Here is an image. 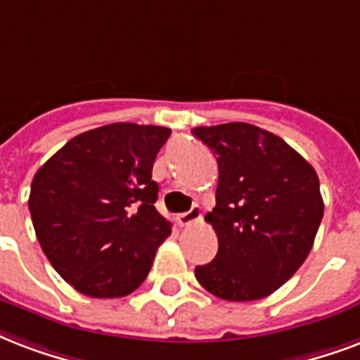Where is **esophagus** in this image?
I'll use <instances>...</instances> for the list:
<instances>
[{
	"instance_id": "esophagus-1",
	"label": "esophagus",
	"mask_w": 360,
	"mask_h": 360,
	"mask_svg": "<svg viewBox=\"0 0 360 360\" xmlns=\"http://www.w3.org/2000/svg\"><path fill=\"white\" fill-rule=\"evenodd\" d=\"M200 219H202V211H200V207H196V205H192L191 210L185 211V213H179V215L175 217V223L179 224V226H188V224L196 223Z\"/></svg>"
}]
</instances>
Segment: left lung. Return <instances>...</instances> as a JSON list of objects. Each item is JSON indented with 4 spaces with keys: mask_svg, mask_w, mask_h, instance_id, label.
I'll use <instances>...</instances> for the list:
<instances>
[{
    "mask_svg": "<svg viewBox=\"0 0 360 360\" xmlns=\"http://www.w3.org/2000/svg\"><path fill=\"white\" fill-rule=\"evenodd\" d=\"M192 134L219 164L217 205L205 215L219 251L194 276L223 300L264 298L295 276L314 247L325 211L319 177L290 145L259 126L229 122Z\"/></svg>",
    "mask_w": 360,
    "mask_h": 360,
    "instance_id": "left-lung-1",
    "label": "left lung"
}]
</instances>
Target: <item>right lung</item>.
<instances>
[{
	"label": "right lung",
	"instance_id": "add662e5",
	"mask_svg": "<svg viewBox=\"0 0 360 360\" xmlns=\"http://www.w3.org/2000/svg\"><path fill=\"white\" fill-rule=\"evenodd\" d=\"M172 130L115 122L82 131L37 169L30 192L35 236L79 292L120 298L149 274L172 224L156 211L153 164Z\"/></svg>",
	"mask_w": 360,
	"mask_h": 360
}]
</instances>
